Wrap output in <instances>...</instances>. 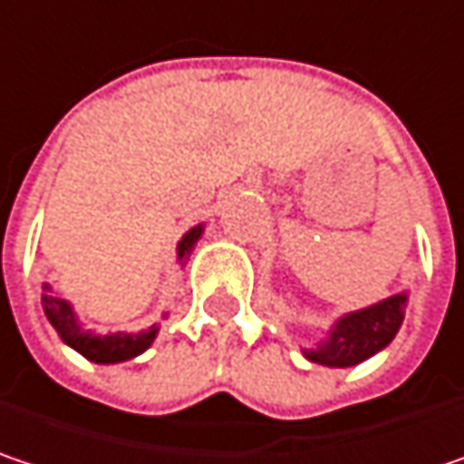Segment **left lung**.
<instances>
[{
	"mask_svg": "<svg viewBox=\"0 0 464 464\" xmlns=\"http://www.w3.org/2000/svg\"><path fill=\"white\" fill-rule=\"evenodd\" d=\"M407 301L410 293L404 290L382 298L372 306L338 316L316 346L304 348V356L322 367H353L375 356L396 338L404 322Z\"/></svg>",
	"mask_w": 464,
	"mask_h": 464,
	"instance_id": "left-lung-1",
	"label": "left lung"
}]
</instances>
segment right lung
Listing matches in <instances>:
<instances>
[{
    "label": "right lung",
    "mask_w": 464,
    "mask_h": 464,
    "mask_svg": "<svg viewBox=\"0 0 464 464\" xmlns=\"http://www.w3.org/2000/svg\"><path fill=\"white\" fill-rule=\"evenodd\" d=\"M203 224L192 227L189 232H184L179 246H177V264H184L189 258L192 248L198 246V240L203 237ZM42 306H44V314L50 319V324L57 330V335L63 338L65 346H71L73 351H79L82 356H86L89 362L94 364H118V362H129L140 353H145L152 341L158 338V324H152L148 330H137V333H108V335H100V333H92L86 330L79 316L73 312L71 301L60 298L52 293V285H42ZM169 316V314H163Z\"/></svg>",
    "instance_id": "right-lung-1"
}]
</instances>
